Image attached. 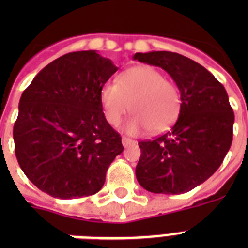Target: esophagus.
Wrapping results in <instances>:
<instances>
[{"label":"esophagus","instance_id":"obj_1","mask_svg":"<svg viewBox=\"0 0 248 248\" xmlns=\"http://www.w3.org/2000/svg\"><path fill=\"white\" fill-rule=\"evenodd\" d=\"M135 143V140L130 139V138H126V136H122V144H124V147H128V145H131V144Z\"/></svg>","mask_w":248,"mask_h":248}]
</instances>
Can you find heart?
<instances>
[{"mask_svg":"<svg viewBox=\"0 0 248 248\" xmlns=\"http://www.w3.org/2000/svg\"><path fill=\"white\" fill-rule=\"evenodd\" d=\"M105 120L112 126L120 124L131 109L135 114L126 124L127 131L162 132L177 120L181 109L180 90L153 67H132L107 82L100 91Z\"/></svg>","mask_w":248,"mask_h":248,"instance_id":"1","label":"heart"}]
</instances>
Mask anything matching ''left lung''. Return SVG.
<instances>
[{
    "label": "left lung",
    "instance_id": "obj_1",
    "mask_svg": "<svg viewBox=\"0 0 248 248\" xmlns=\"http://www.w3.org/2000/svg\"><path fill=\"white\" fill-rule=\"evenodd\" d=\"M134 60L165 69L181 95L171 130L139 141L136 179L152 193L189 192L219 169L232 145L234 113L227 91L206 68L176 52H136Z\"/></svg>",
    "mask_w": 248,
    "mask_h": 248
}]
</instances>
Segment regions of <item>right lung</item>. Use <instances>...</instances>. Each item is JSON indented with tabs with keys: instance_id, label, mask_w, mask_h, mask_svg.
<instances>
[{
	"instance_id": "obj_1",
	"label": "right lung",
	"mask_w": 248,
	"mask_h": 248,
	"mask_svg": "<svg viewBox=\"0 0 248 248\" xmlns=\"http://www.w3.org/2000/svg\"><path fill=\"white\" fill-rule=\"evenodd\" d=\"M117 69L93 50L69 52L24 90L13 131L15 155L40 190L71 200L103 188L109 165L124 151L100 101Z\"/></svg>"
}]
</instances>
